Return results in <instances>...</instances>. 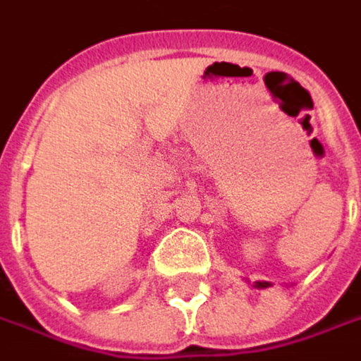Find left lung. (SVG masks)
Instances as JSON below:
<instances>
[{"label": "left lung", "instance_id": "1", "mask_svg": "<svg viewBox=\"0 0 361 361\" xmlns=\"http://www.w3.org/2000/svg\"><path fill=\"white\" fill-rule=\"evenodd\" d=\"M271 286L269 282H253V288H267Z\"/></svg>", "mask_w": 361, "mask_h": 361}]
</instances>
